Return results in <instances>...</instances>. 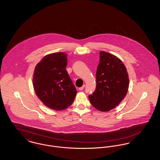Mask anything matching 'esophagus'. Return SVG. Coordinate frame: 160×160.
<instances>
[{"instance_id":"obj_1","label":"esophagus","mask_w":160,"mask_h":160,"mask_svg":"<svg viewBox=\"0 0 160 160\" xmlns=\"http://www.w3.org/2000/svg\"><path fill=\"white\" fill-rule=\"evenodd\" d=\"M84 87H85V84H83L82 87H80V88H78V90H79V91H82V90L83 89Z\"/></svg>"}]
</instances>
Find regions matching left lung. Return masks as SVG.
Segmentation results:
<instances>
[{"mask_svg":"<svg viewBox=\"0 0 160 160\" xmlns=\"http://www.w3.org/2000/svg\"><path fill=\"white\" fill-rule=\"evenodd\" d=\"M95 92L89 96L92 106L101 112H108L125 98L129 88V77L122 61L104 51L99 52Z\"/></svg>","mask_w":160,"mask_h":160,"instance_id":"8db88e82","label":"left lung"}]
</instances>
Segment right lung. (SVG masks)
Masks as SVG:
<instances>
[{"label":"right lung","instance_id":"obj_1","mask_svg":"<svg viewBox=\"0 0 160 160\" xmlns=\"http://www.w3.org/2000/svg\"><path fill=\"white\" fill-rule=\"evenodd\" d=\"M67 64V54L58 52L47 54L35 68L32 80L35 93L54 110L67 108L76 96V87L65 69Z\"/></svg>","mask_w":160,"mask_h":160}]
</instances>
